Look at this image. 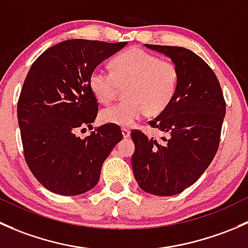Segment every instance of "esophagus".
I'll use <instances>...</instances> for the list:
<instances>
[{
	"mask_svg": "<svg viewBox=\"0 0 248 248\" xmlns=\"http://www.w3.org/2000/svg\"><path fill=\"white\" fill-rule=\"evenodd\" d=\"M122 134H123L124 139H129L130 137V130L127 127H122Z\"/></svg>",
	"mask_w": 248,
	"mask_h": 248,
	"instance_id": "esophagus-1",
	"label": "esophagus"
}]
</instances>
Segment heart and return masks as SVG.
Masks as SVG:
<instances>
[{"instance_id":"1","label":"heart","mask_w":248,"mask_h":248,"mask_svg":"<svg viewBox=\"0 0 248 248\" xmlns=\"http://www.w3.org/2000/svg\"><path fill=\"white\" fill-rule=\"evenodd\" d=\"M112 71L93 69L89 86L99 103H112L126 87V101L103 109L101 121L129 127L145 113L159 116L174 99L179 87V69L172 61L160 60L142 48H130L112 61Z\"/></svg>"}]
</instances>
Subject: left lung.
<instances>
[{
    "label": "left lung",
    "mask_w": 248,
    "mask_h": 248,
    "mask_svg": "<svg viewBox=\"0 0 248 248\" xmlns=\"http://www.w3.org/2000/svg\"><path fill=\"white\" fill-rule=\"evenodd\" d=\"M177 64L180 78L170 105L149 122L161 140L132 130L135 179L143 191L174 196L205 172L218 149L226 101L213 69L185 47L145 44Z\"/></svg>",
    "instance_id": "1"
}]
</instances>
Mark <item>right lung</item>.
Wrapping results in <instances>:
<instances>
[{"label": "right lung", "mask_w": 248, "mask_h": 248, "mask_svg": "<svg viewBox=\"0 0 248 248\" xmlns=\"http://www.w3.org/2000/svg\"><path fill=\"white\" fill-rule=\"evenodd\" d=\"M126 42L70 39L42 53L31 67L17 101V121L25 161L48 191L76 196L92 190L101 166L123 140L116 124H104L80 139L78 130L93 129L99 104L89 76Z\"/></svg>", "instance_id": "obj_1"}]
</instances>
